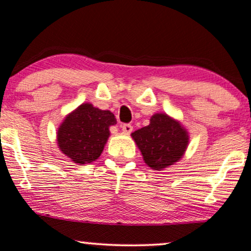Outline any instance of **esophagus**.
<instances>
[{
  "label": "esophagus",
  "mask_w": 251,
  "mask_h": 251,
  "mask_svg": "<svg viewBox=\"0 0 251 251\" xmlns=\"http://www.w3.org/2000/svg\"><path fill=\"white\" fill-rule=\"evenodd\" d=\"M121 130L125 132V133H131L132 130H133V126L131 124H123L121 125Z\"/></svg>",
  "instance_id": "obj_1"
}]
</instances>
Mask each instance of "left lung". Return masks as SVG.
Instances as JSON below:
<instances>
[{"instance_id":"8db88e82","label":"left lung","mask_w":251,"mask_h":251,"mask_svg":"<svg viewBox=\"0 0 251 251\" xmlns=\"http://www.w3.org/2000/svg\"><path fill=\"white\" fill-rule=\"evenodd\" d=\"M151 169L162 170L182 157L188 134L180 123L163 113L152 115L150 124L131 134Z\"/></svg>"}]
</instances>
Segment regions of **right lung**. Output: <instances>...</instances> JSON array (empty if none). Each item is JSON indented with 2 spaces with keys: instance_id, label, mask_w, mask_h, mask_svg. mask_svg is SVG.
Here are the masks:
<instances>
[{
  "instance_id": "add662e5",
  "label": "right lung",
  "mask_w": 251,
  "mask_h": 251,
  "mask_svg": "<svg viewBox=\"0 0 251 251\" xmlns=\"http://www.w3.org/2000/svg\"><path fill=\"white\" fill-rule=\"evenodd\" d=\"M117 124L114 114L83 103L65 118L58 128L57 142L64 155L75 163H92L102 152L109 126Z\"/></svg>"
}]
</instances>
